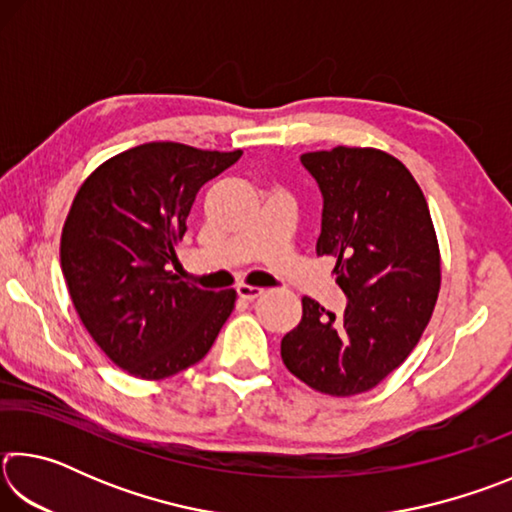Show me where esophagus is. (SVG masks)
I'll return each mask as SVG.
<instances>
[{
	"mask_svg": "<svg viewBox=\"0 0 512 512\" xmlns=\"http://www.w3.org/2000/svg\"><path fill=\"white\" fill-rule=\"evenodd\" d=\"M237 293H239V298H244V300H255V298L262 296L264 289H259V287H250V284H239V287H237Z\"/></svg>",
	"mask_w": 512,
	"mask_h": 512,
	"instance_id": "obj_1",
	"label": "esophagus"
}]
</instances>
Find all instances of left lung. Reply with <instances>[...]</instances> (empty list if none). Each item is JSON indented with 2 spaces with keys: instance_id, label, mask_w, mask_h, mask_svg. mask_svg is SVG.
<instances>
[{
  "instance_id": "left-lung-1",
  "label": "left lung",
  "mask_w": 512,
  "mask_h": 512,
  "mask_svg": "<svg viewBox=\"0 0 512 512\" xmlns=\"http://www.w3.org/2000/svg\"><path fill=\"white\" fill-rule=\"evenodd\" d=\"M300 160L325 203L316 255L336 257L348 307L336 316L302 298L280 354L314 391L359 395L400 368L429 325L440 291L436 228L420 185L391 153L336 146Z\"/></svg>"
}]
</instances>
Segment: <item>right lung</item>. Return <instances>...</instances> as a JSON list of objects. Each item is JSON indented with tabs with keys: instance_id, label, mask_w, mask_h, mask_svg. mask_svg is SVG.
I'll return each mask as SVG.
<instances>
[{
	"instance_id": "1",
	"label": "right lung",
	"mask_w": 512,
	"mask_h": 512,
	"mask_svg": "<svg viewBox=\"0 0 512 512\" xmlns=\"http://www.w3.org/2000/svg\"><path fill=\"white\" fill-rule=\"evenodd\" d=\"M241 151L149 142L99 164L74 196L60 268L76 314L128 375L158 381L201 361L237 291H203L167 271L192 203Z\"/></svg>"
}]
</instances>
